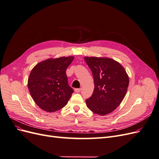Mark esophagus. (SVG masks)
<instances>
[{
	"label": "esophagus",
	"mask_w": 159,
	"mask_h": 159,
	"mask_svg": "<svg viewBox=\"0 0 159 159\" xmlns=\"http://www.w3.org/2000/svg\"><path fill=\"white\" fill-rule=\"evenodd\" d=\"M74 91H75V92H76V93H79V92H80L81 89L80 88H76V89H74Z\"/></svg>",
	"instance_id": "esophagus-1"
}]
</instances>
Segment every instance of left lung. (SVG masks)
Here are the masks:
<instances>
[{
    "label": "left lung",
    "mask_w": 159,
    "mask_h": 159,
    "mask_svg": "<svg viewBox=\"0 0 159 159\" xmlns=\"http://www.w3.org/2000/svg\"><path fill=\"white\" fill-rule=\"evenodd\" d=\"M92 72L95 88L85 100L91 111L107 115L121 104L127 91L129 80L126 70L118 61L109 57H85Z\"/></svg>",
    "instance_id": "left-lung-1"
}]
</instances>
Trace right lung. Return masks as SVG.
Returning <instances> with one entry per match:
<instances>
[{"instance_id": "obj_1", "label": "right lung", "mask_w": 159, "mask_h": 159, "mask_svg": "<svg viewBox=\"0 0 159 159\" xmlns=\"http://www.w3.org/2000/svg\"><path fill=\"white\" fill-rule=\"evenodd\" d=\"M74 56L49 58L39 62L32 70L28 88L38 107L54 112L68 103L74 90L68 85L66 74Z\"/></svg>"}]
</instances>
